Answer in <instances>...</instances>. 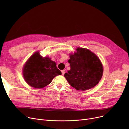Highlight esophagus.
I'll use <instances>...</instances> for the list:
<instances>
[{
	"label": "esophagus",
	"mask_w": 129,
	"mask_h": 129,
	"mask_svg": "<svg viewBox=\"0 0 129 129\" xmlns=\"http://www.w3.org/2000/svg\"><path fill=\"white\" fill-rule=\"evenodd\" d=\"M65 70H62V74L63 75L65 74Z\"/></svg>",
	"instance_id": "obj_1"
}]
</instances>
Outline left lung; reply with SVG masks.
<instances>
[{"mask_svg":"<svg viewBox=\"0 0 129 129\" xmlns=\"http://www.w3.org/2000/svg\"><path fill=\"white\" fill-rule=\"evenodd\" d=\"M70 54L71 70L64 77L77 90H86L97 85L103 76V66L98 56L90 50L78 47Z\"/></svg>","mask_w":129,"mask_h":129,"instance_id":"8db88e82","label":"left lung"}]
</instances>
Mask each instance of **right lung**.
Segmentation results:
<instances>
[{
	"label": "right lung",
	"instance_id": "right-lung-1",
	"mask_svg": "<svg viewBox=\"0 0 129 129\" xmlns=\"http://www.w3.org/2000/svg\"><path fill=\"white\" fill-rule=\"evenodd\" d=\"M61 74L56 63L50 57H43L38 51L27 60L23 69L25 81L35 88H42L50 84L55 76Z\"/></svg>",
	"mask_w": 129,
	"mask_h": 129
}]
</instances>
